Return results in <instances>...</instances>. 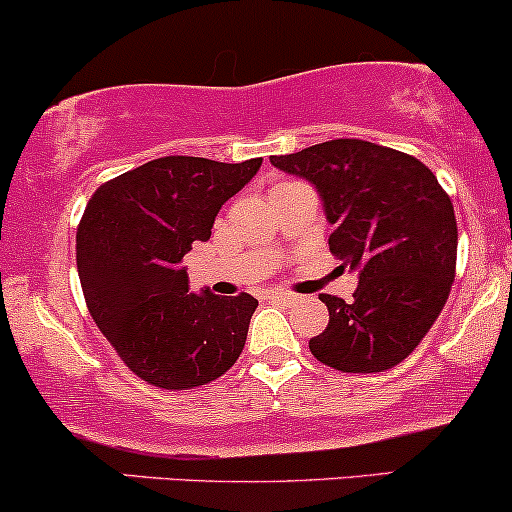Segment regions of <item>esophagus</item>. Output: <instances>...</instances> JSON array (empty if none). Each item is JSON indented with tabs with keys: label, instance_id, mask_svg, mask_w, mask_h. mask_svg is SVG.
Listing matches in <instances>:
<instances>
[{
	"label": "esophagus",
	"instance_id": "1",
	"mask_svg": "<svg viewBox=\"0 0 512 512\" xmlns=\"http://www.w3.org/2000/svg\"><path fill=\"white\" fill-rule=\"evenodd\" d=\"M271 300L283 302V304H292V302H297V297L290 295V292H271Z\"/></svg>",
	"mask_w": 512,
	"mask_h": 512
}]
</instances>
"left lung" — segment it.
Instances as JSON below:
<instances>
[{
    "instance_id": "1",
    "label": "left lung",
    "mask_w": 512,
    "mask_h": 512,
    "mask_svg": "<svg viewBox=\"0 0 512 512\" xmlns=\"http://www.w3.org/2000/svg\"><path fill=\"white\" fill-rule=\"evenodd\" d=\"M317 188L333 225L329 249L358 271L353 300L319 295L329 326L309 341L324 365L382 372L409 358L440 317L455 280L457 222L426 164L365 140H331L271 157Z\"/></svg>"
}]
</instances>
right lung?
<instances>
[{
  "instance_id": "1",
  "label": "right lung",
  "mask_w": 512,
  "mask_h": 512,
  "mask_svg": "<svg viewBox=\"0 0 512 512\" xmlns=\"http://www.w3.org/2000/svg\"><path fill=\"white\" fill-rule=\"evenodd\" d=\"M203 157H162L91 195L77 229L86 307L140 380L193 389L237 363L258 300L195 295L183 256L208 241L217 212L261 169Z\"/></svg>"
}]
</instances>
